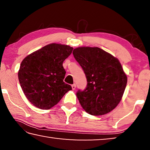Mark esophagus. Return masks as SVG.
Masks as SVG:
<instances>
[{"mask_svg": "<svg viewBox=\"0 0 150 150\" xmlns=\"http://www.w3.org/2000/svg\"><path fill=\"white\" fill-rule=\"evenodd\" d=\"M71 87H72V89H73V90H75V88H76V85H75V84H73V85H71Z\"/></svg>", "mask_w": 150, "mask_h": 150, "instance_id": "1", "label": "esophagus"}]
</instances>
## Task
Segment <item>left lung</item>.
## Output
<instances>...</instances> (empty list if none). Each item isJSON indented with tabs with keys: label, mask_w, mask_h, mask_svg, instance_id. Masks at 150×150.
<instances>
[{
	"label": "left lung",
	"mask_w": 150,
	"mask_h": 150,
	"mask_svg": "<svg viewBox=\"0 0 150 150\" xmlns=\"http://www.w3.org/2000/svg\"><path fill=\"white\" fill-rule=\"evenodd\" d=\"M73 56L85 73L87 86L77 96L89 115L108 114L120 102L127 84V75L117 58L97 47H79Z\"/></svg>",
	"instance_id": "left-lung-1"
}]
</instances>
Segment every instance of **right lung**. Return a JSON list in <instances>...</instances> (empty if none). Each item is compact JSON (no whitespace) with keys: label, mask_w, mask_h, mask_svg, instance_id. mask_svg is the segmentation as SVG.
<instances>
[{"label":"right lung","mask_w":150,"mask_h":150,"mask_svg":"<svg viewBox=\"0 0 150 150\" xmlns=\"http://www.w3.org/2000/svg\"><path fill=\"white\" fill-rule=\"evenodd\" d=\"M73 48L60 44H50L24 58L18 73L25 96L37 108L48 110L59 102L71 86L63 82L65 71L63 63Z\"/></svg>","instance_id":"1"}]
</instances>
